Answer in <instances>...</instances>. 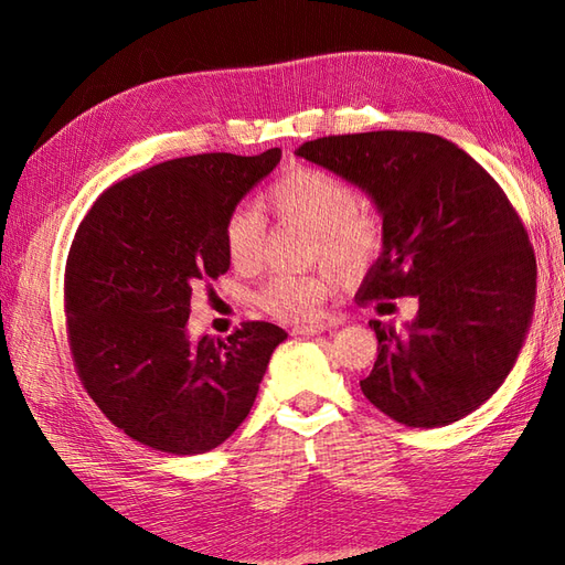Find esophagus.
<instances>
[{
	"instance_id": "esophagus-1",
	"label": "esophagus",
	"mask_w": 565,
	"mask_h": 565,
	"mask_svg": "<svg viewBox=\"0 0 565 565\" xmlns=\"http://www.w3.org/2000/svg\"><path fill=\"white\" fill-rule=\"evenodd\" d=\"M341 324L339 318H332V320H318V322H311V324H297V328L292 330L295 334H306V337H313V334H322V332H330V330H337Z\"/></svg>"
}]
</instances>
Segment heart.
I'll use <instances>...</instances> for the list:
<instances>
[{"label":"heart","mask_w":565,"mask_h":565,"mask_svg":"<svg viewBox=\"0 0 565 565\" xmlns=\"http://www.w3.org/2000/svg\"><path fill=\"white\" fill-rule=\"evenodd\" d=\"M270 210L280 218L311 231L324 262L355 268L370 262L382 245V224L361 207L355 188L322 169H297L266 195ZM266 237L264 214L243 204L226 224V254L233 268L249 273L262 264ZM328 297L322 276H273L259 295L262 309L287 322L311 320L320 313Z\"/></svg>","instance_id":"heart-1"}]
</instances>
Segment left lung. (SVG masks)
I'll return each instance as SVG.
<instances>
[{
  "mask_svg": "<svg viewBox=\"0 0 565 565\" xmlns=\"http://www.w3.org/2000/svg\"><path fill=\"white\" fill-rule=\"evenodd\" d=\"M295 156L347 179L382 216V254L361 301L415 297L401 330L370 320L377 361L361 382L384 415L415 429L465 419L514 370L535 311L537 266L502 188L469 152L424 131L324 136Z\"/></svg>",
  "mask_w": 565,
  "mask_h": 565,
  "instance_id": "obj_1",
  "label": "left lung"
}]
</instances>
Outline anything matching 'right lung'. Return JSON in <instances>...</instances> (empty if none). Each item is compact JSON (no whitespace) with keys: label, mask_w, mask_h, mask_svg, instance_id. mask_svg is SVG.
I'll return each instance as SVG.
<instances>
[{"label":"right lung","mask_w":565,"mask_h":565,"mask_svg":"<svg viewBox=\"0 0 565 565\" xmlns=\"http://www.w3.org/2000/svg\"><path fill=\"white\" fill-rule=\"evenodd\" d=\"M207 152L115 183L79 224L65 264L67 339L79 380L117 429L169 455H202L245 422L287 332L243 322L188 337L193 287L231 266L226 224L280 162Z\"/></svg>","instance_id":"obj_1"}]
</instances>
